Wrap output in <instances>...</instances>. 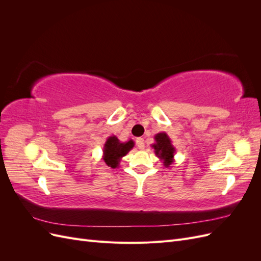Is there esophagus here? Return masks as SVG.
Wrapping results in <instances>:
<instances>
[{
  "instance_id": "obj_1",
  "label": "esophagus",
  "mask_w": 261,
  "mask_h": 261,
  "mask_svg": "<svg viewBox=\"0 0 261 261\" xmlns=\"http://www.w3.org/2000/svg\"><path fill=\"white\" fill-rule=\"evenodd\" d=\"M136 144H137V147H138L140 150L145 149V141H144L143 138H137Z\"/></svg>"
}]
</instances>
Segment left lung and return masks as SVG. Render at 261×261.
<instances>
[{"label":"left lung","mask_w":261,"mask_h":261,"mask_svg":"<svg viewBox=\"0 0 261 261\" xmlns=\"http://www.w3.org/2000/svg\"><path fill=\"white\" fill-rule=\"evenodd\" d=\"M154 149L155 155L162 161L165 168H169L174 162L175 147L172 145L171 138L167 133H158L154 135V144L151 145Z\"/></svg>","instance_id":"8db88e82"}]
</instances>
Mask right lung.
<instances>
[{"label": "right lung", "instance_id": "add662e5", "mask_svg": "<svg viewBox=\"0 0 261 261\" xmlns=\"http://www.w3.org/2000/svg\"><path fill=\"white\" fill-rule=\"evenodd\" d=\"M135 146L134 140L129 139L125 143L118 139L116 136L112 135L107 138L106 144L103 145V154L102 159L109 168L116 169L120 167V162L122 158L127 154Z\"/></svg>", "mask_w": 261, "mask_h": 261}]
</instances>
